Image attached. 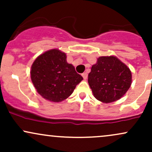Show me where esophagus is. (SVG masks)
Wrapping results in <instances>:
<instances>
[{
  "label": "esophagus",
  "mask_w": 152,
  "mask_h": 152,
  "mask_svg": "<svg viewBox=\"0 0 152 152\" xmlns=\"http://www.w3.org/2000/svg\"><path fill=\"white\" fill-rule=\"evenodd\" d=\"M82 76H83V79H85V80H86V78H88V74H87V73H86V72H85V73H83V74H82Z\"/></svg>",
  "instance_id": "1"
}]
</instances>
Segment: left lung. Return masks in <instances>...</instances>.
<instances>
[{
  "instance_id": "obj_1",
  "label": "left lung",
  "mask_w": 152,
  "mask_h": 152,
  "mask_svg": "<svg viewBox=\"0 0 152 152\" xmlns=\"http://www.w3.org/2000/svg\"><path fill=\"white\" fill-rule=\"evenodd\" d=\"M88 82L97 100L111 103L121 99L130 88L132 72L116 56H101L92 66Z\"/></svg>"
}]
</instances>
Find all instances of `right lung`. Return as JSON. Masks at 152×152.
I'll list each match as a JSON object with an SVG mask.
<instances>
[{
    "label": "right lung",
    "mask_w": 152,
    "mask_h": 152,
    "mask_svg": "<svg viewBox=\"0 0 152 152\" xmlns=\"http://www.w3.org/2000/svg\"><path fill=\"white\" fill-rule=\"evenodd\" d=\"M31 78L38 93L53 102L70 96L83 80L74 66L66 61V53L58 49L47 50L36 58L31 66Z\"/></svg>",
    "instance_id": "1"
}]
</instances>
